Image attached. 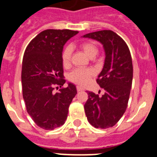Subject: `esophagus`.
Instances as JSON below:
<instances>
[{
    "label": "esophagus",
    "instance_id": "1",
    "mask_svg": "<svg viewBox=\"0 0 157 157\" xmlns=\"http://www.w3.org/2000/svg\"><path fill=\"white\" fill-rule=\"evenodd\" d=\"M76 88H77V91H78V92H79V91H82L83 90V89L82 88V87L78 86L76 87Z\"/></svg>",
    "mask_w": 157,
    "mask_h": 157
}]
</instances>
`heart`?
Returning <instances> with one entry per match:
<instances>
[{
    "label": "heart",
    "mask_w": 157,
    "mask_h": 157,
    "mask_svg": "<svg viewBox=\"0 0 157 157\" xmlns=\"http://www.w3.org/2000/svg\"><path fill=\"white\" fill-rule=\"evenodd\" d=\"M80 48L83 52L86 54L89 57L94 58L98 53V46L92 41H83L80 44ZM71 56V48L67 46L64 48L62 52V63L64 67H67L70 63ZM94 74L92 69L89 68H77L72 71L68 75L70 81L77 83L80 86L85 85L88 79Z\"/></svg>",
    "instance_id": "obj_1"
}]
</instances>
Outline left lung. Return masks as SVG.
Wrapping results in <instances>:
<instances>
[{"instance_id":"1","label":"left lung","mask_w":157,"mask_h":157,"mask_svg":"<svg viewBox=\"0 0 157 157\" xmlns=\"http://www.w3.org/2000/svg\"><path fill=\"white\" fill-rule=\"evenodd\" d=\"M103 45L105 63L97 82L105 94L88 92L84 105L89 123L96 128L107 129L116 125L128 104L133 79V64L130 50L122 37L112 30H100L83 35Z\"/></svg>"}]
</instances>
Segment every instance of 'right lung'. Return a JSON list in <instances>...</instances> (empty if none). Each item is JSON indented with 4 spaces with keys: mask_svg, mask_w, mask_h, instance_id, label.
I'll return each mask as SVG.
<instances>
[{
    "mask_svg": "<svg viewBox=\"0 0 157 157\" xmlns=\"http://www.w3.org/2000/svg\"><path fill=\"white\" fill-rule=\"evenodd\" d=\"M78 31L45 30L27 45L22 65L23 97L27 111L34 123L44 130H53L65 123L68 108L77 94L74 84L54 92V85L61 87L63 78V45Z\"/></svg>",
    "mask_w": 157,
    "mask_h": 157,
    "instance_id": "obj_1",
    "label": "right lung"
}]
</instances>
